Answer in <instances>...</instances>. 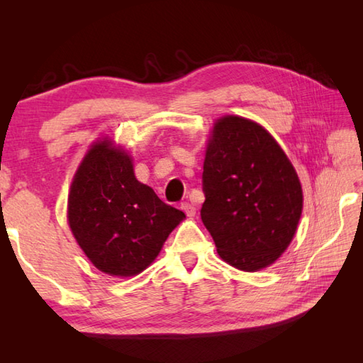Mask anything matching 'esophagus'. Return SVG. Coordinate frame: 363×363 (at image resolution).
<instances>
[{
	"instance_id": "esophagus-1",
	"label": "esophagus",
	"mask_w": 363,
	"mask_h": 363,
	"mask_svg": "<svg viewBox=\"0 0 363 363\" xmlns=\"http://www.w3.org/2000/svg\"><path fill=\"white\" fill-rule=\"evenodd\" d=\"M181 209H182L184 212H186L187 217H194L195 212H196L194 204H190V203H187V201H184V203L181 204Z\"/></svg>"
}]
</instances>
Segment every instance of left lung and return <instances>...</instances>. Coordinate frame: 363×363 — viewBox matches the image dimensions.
Listing matches in <instances>:
<instances>
[{
    "instance_id": "8db88e82",
    "label": "left lung",
    "mask_w": 363,
    "mask_h": 363,
    "mask_svg": "<svg viewBox=\"0 0 363 363\" xmlns=\"http://www.w3.org/2000/svg\"><path fill=\"white\" fill-rule=\"evenodd\" d=\"M201 220L220 257L243 272L287 250L303 211L295 168L274 138L242 117L220 118L203 167Z\"/></svg>"
}]
</instances>
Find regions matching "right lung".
<instances>
[{
    "instance_id": "right-lung-1",
    "label": "right lung",
    "mask_w": 363,
    "mask_h": 363,
    "mask_svg": "<svg viewBox=\"0 0 363 363\" xmlns=\"http://www.w3.org/2000/svg\"><path fill=\"white\" fill-rule=\"evenodd\" d=\"M186 218L135 179L133 160L103 140L86 154L68 195V223L82 251L111 276H135Z\"/></svg>"
}]
</instances>
